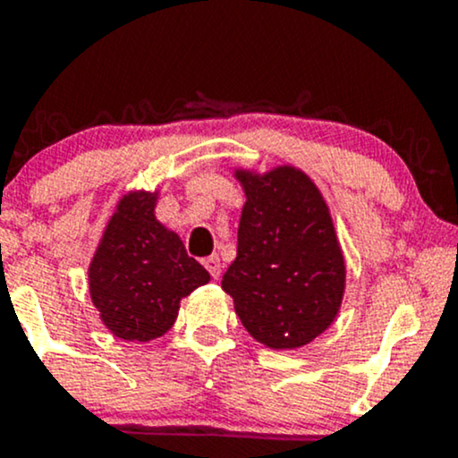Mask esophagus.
I'll use <instances>...</instances> for the list:
<instances>
[{"instance_id":"obj_1","label":"esophagus","mask_w":458,"mask_h":458,"mask_svg":"<svg viewBox=\"0 0 458 458\" xmlns=\"http://www.w3.org/2000/svg\"><path fill=\"white\" fill-rule=\"evenodd\" d=\"M202 265L207 267V271L211 273V276L215 277V280H217L219 276H222V260H219V256H207V259L202 260Z\"/></svg>"}]
</instances>
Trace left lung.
Instances as JSON below:
<instances>
[{
	"instance_id": "8db88e82",
	"label": "left lung",
	"mask_w": 458,
	"mask_h": 458,
	"mask_svg": "<svg viewBox=\"0 0 458 458\" xmlns=\"http://www.w3.org/2000/svg\"><path fill=\"white\" fill-rule=\"evenodd\" d=\"M234 176L247 199L222 288L251 338L269 349H299L334 323L344 295V256L329 208L293 165Z\"/></svg>"
}]
</instances>
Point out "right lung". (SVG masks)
Here are the masks:
<instances>
[{
  "label": "right lung",
  "instance_id": "right-lung-1",
  "mask_svg": "<svg viewBox=\"0 0 458 458\" xmlns=\"http://www.w3.org/2000/svg\"><path fill=\"white\" fill-rule=\"evenodd\" d=\"M157 196L131 191L120 199L88 269L92 303L105 327L129 343L165 334L181 299L211 280L189 259L178 234L157 222Z\"/></svg>",
  "mask_w": 458,
  "mask_h": 458
}]
</instances>
